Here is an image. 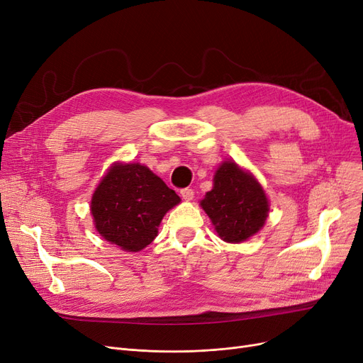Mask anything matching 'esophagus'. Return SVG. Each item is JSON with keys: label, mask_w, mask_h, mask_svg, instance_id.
Instances as JSON below:
<instances>
[{"label": "esophagus", "mask_w": 363, "mask_h": 363, "mask_svg": "<svg viewBox=\"0 0 363 363\" xmlns=\"http://www.w3.org/2000/svg\"><path fill=\"white\" fill-rule=\"evenodd\" d=\"M181 197H182L185 201L193 200V197H194V189H193V188H182V189H181Z\"/></svg>", "instance_id": "34e87169"}]
</instances>
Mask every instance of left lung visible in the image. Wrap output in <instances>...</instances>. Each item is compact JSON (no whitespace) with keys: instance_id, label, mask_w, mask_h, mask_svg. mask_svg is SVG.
<instances>
[{"instance_id":"8db88e82","label":"left lung","mask_w":363,"mask_h":363,"mask_svg":"<svg viewBox=\"0 0 363 363\" xmlns=\"http://www.w3.org/2000/svg\"><path fill=\"white\" fill-rule=\"evenodd\" d=\"M200 204L226 242H241L253 237L262 230L269 212L262 185L235 162H223L219 166L213 188Z\"/></svg>"}]
</instances>
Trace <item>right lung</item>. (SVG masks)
<instances>
[{
  "instance_id": "1",
  "label": "right lung",
  "mask_w": 363,
  "mask_h": 363,
  "mask_svg": "<svg viewBox=\"0 0 363 363\" xmlns=\"http://www.w3.org/2000/svg\"><path fill=\"white\" fill-rule=\"evenodd\" d=\"M179 201L147 166L116 163L95 188L91 215L106 241L125 252H140L157 237L163 216Z\"/></svg>"
}]
</instances>
